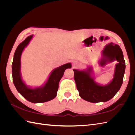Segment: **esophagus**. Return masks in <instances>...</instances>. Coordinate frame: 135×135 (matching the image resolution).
<instances>
[{
	"label": "esophagus",
	"mask_w": 135,
	"mask_h": 135,
	"mask_svg": "<svg viewBox=\"0 0 135 135\" xmlns=\"http://www.w3.org/2000/svg\"><path fill=\"white\" fill-rule=\"evenodd\" d=\"M79 64L76 61H74V62H73V69H76L78 68L79 67Z\"/></svg>",
	"instance_id": "obj_1"
}]
</instances>
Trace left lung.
<instances>
[{
    "mask_svg": "<svg viewBox=\"0 0 135 135\" xmlns=\"http://www.w3.org/2000/svg\"><path fill=\"white\" fill-rule=\"evenodd\" d=\"M99 64L101 66L117 61L113 79L106 85H102L95 80L93 69L88 66L84 70L73 69L74 80L80 97L90 103L107 102L116 95L123 83L126 63L123 52L118 45L110 43L101 52Z\"/></svg>",
    "mask_w": 135,
    "mask_h": 135,
    "instance_id": "left-lung-1",
    "label": "left lung"
}]
</instances>
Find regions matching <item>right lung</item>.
I'll return each mask as SVG.
<instances>
[{
    "instance_id": "add662e5",
    "label": "right lung",
    "mask_w": 135,
    "mask_h": 135,
    "mask_svg": "<svg viewBox=\"0 0 135 135\" xmlns=\"http://www.w3.org/2000/svg\"><path fill=\"white\" fill-rule=\"evenodd\" d=\"M33 36H28L16 49L12 65V74L15 87L25 99L32 103H42L56 97L57 94L59 81L64 75L65 70L71 68V64L68 63L54 69L51 72L47 81L41 86L32 88L26 85L22 79L21 57L24 49L28 46Z\"/></svg>"
}]
</instances>
